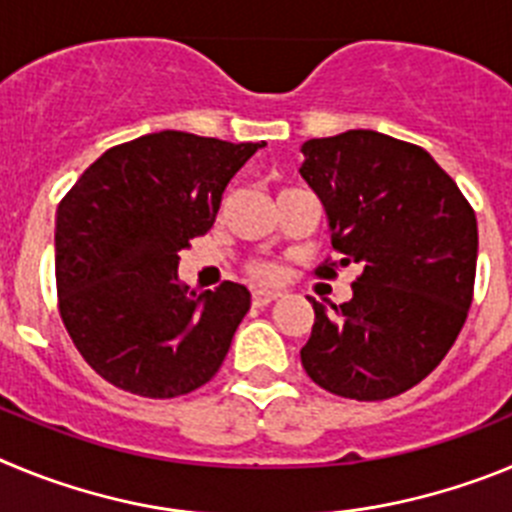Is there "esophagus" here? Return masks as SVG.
Listing matches in <instances>:
<instances>
[{"label":"esophagus","instance_id":"34e87169","mask_svg":"<svg viewBox=\"0 0 512 512\" xmlns=\"http://www.w3.org/2000/svg\"><path fill=\"white\" fill-rule=\"evenodd\" d=\"M277 300H279V292H266V289H253V295H251V302L256 307H266Z\"/></svg>","mask_w":512,"mask_h":512}]
</instances>
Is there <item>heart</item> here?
<instances>
[{"mask_svg":"<svg viewBox=\"0 0 512 512\" xmlns=\"http://www.w3.org/2000/svg\"><path fill=\"white\" fill-rule=\"evenodd\" d=\"M248 277L256 282H274L279 277V269L271 261H248L246 264Z\"/></svg>","mask_w":512,"mask_h":512,"instance_id":"1","label":"heart"}]
</instances>
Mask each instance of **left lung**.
Segmentation results:
<instances>
[{
	"label": "left lung",
	"mask_w": 512,
	"mask_h": 512,
	"mask_svg": "<svg viewBox=\"0 0 512 512\" xmlns=\"http://www.w3.org/2000/svg\"><path fill=\"white\" fill-rule=\"evenodd\" d=\"M300 174L318 194L341 259L359 266L354 297L325 310L300 359L307 377L348 400H387L425 379L467 320L477 274V215L431 153L377 130L302 146Z\"/></svg>",
	"instance_id": "1"
}]
</instances>
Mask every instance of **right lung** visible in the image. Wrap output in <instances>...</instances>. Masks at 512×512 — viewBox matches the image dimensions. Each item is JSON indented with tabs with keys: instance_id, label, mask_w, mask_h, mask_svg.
<instances>
[{
	"instance_id": "right-lung-1",
	"label": "right lung",
	"mask_w": 512,
	"mask_h": 512,
	"mask_svg": "<svg viewBox=\"0 0 512 512\" xmlns=\"http://www.w3.org/2000/svg\"><path fill=\"white\" fill-rule=\"evenodd\" d=\"M264 143L164 130L104 151L56 215L58 312L94 372L169 400L210 382L251 307L243 284H179V251L215 223L223 192Z\"/></svg>"
}]
</instances>
